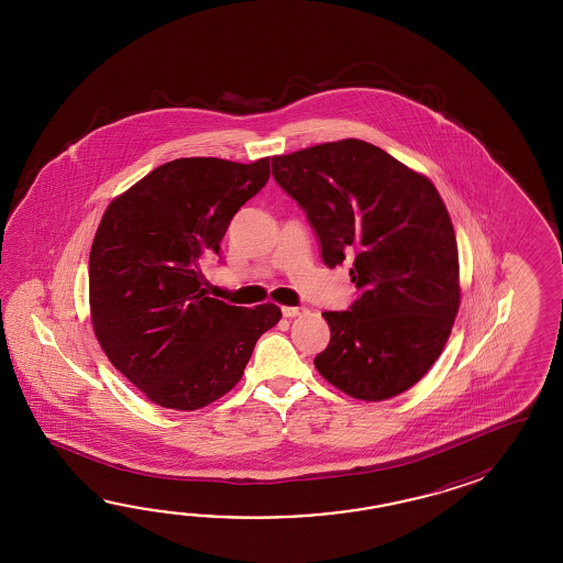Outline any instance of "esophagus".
Here are the masks:
<instances>
[{
    "instance_id": "obj_1",
    "label": "esophagus",
    "mask_w": 563,
    "mask_h": 563,
    "mask_svg": "<svg viewBox=\"0 0 563 563\" xmlns=\"http://www.w3.org/2000/svg\"><path fill=\"white\" fill-rule=\"evenodd\" d=\"M306 311V308H294V306H286V308H282V313H284V318H298Z\"/></svg>"
}]
</instances>
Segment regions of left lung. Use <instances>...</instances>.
Returning <instances> with one entry per match:
<instances>
[{"mask_svg":"<svg viewBox=\"0 0 563 563\" xmlns=\"http://www.w3.org/2000/svg\"><path fill=\"white\" fill-rule=\"evenodd\" d=\"M272 173L308 217L323 264L352 257L358 298L323 311L330 344L316 368L360 400L405 393L443 352L461 299L455 229L441 195L356 139L274 156Z\"/></svg>","mask_w":563,"mask_h":563,"instance_id":"obj_1","label":"left lung"}]
</instances>
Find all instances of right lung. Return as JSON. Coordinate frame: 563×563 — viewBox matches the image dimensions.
Returning <instances> with one entry per match:
<instances>
[{
	"label": "right lung",
	"instance_id": "1",
	"mask_svg": "<svg viewBox=\"0 0 563 563\" xmlns=\"http://www.w3.org/2000/svg\"><path fill=\"white\" fill-rule=\"evenodd\" d=\"M269 179L213 156L177 158L108 205L90 250V311L108 360L153 402L207 407L240 383L260 335L282 311L209 298L201 262Z\"/></svg>",
	"mask_w": 563,
	"mask_h": 563
}]
</instances>
